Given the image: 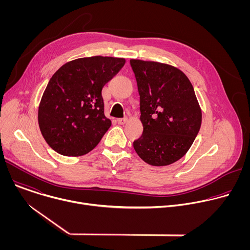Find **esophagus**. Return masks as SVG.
Listing matches in <instances>:
<instances>
[{"instance_id": "34e87169", "label": "esophagus", "mask_w": 250, "mask_h": 250, "mask_svg": "<svg viewBox=\"0 0 250 250\" xmlns=\"http://www.w3.org/2000/svg\"><path fill=\"white\" fill-rule=\"evenodd\" d=\"M117 122H118V124H119V125H125V124L127 122V119H126V118H124V119H118V120H117Z\"/></svg>"}]
</instances>
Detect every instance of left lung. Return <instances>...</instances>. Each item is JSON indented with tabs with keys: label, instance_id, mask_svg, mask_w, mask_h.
Returning <instances> with one entry per match:
<instances>
[{
	"label": "left lung",
	"instance_id": "8db88e82",
	"mask_svg": "<svg viewBox=\"0 0 250 250\" xmlns=\"http://www.w3.org/2000/svg\"><path fill=\"white\" fill-rule=\"evenodd\" d=\"M140 99L142 135L133 141L137 155L152 166L182 158L200 130L202 111L193 85L178 68L130 59Z\"/></svg>",
	"mask_w": 250,
	"mask_h": 250
}]
</instances>
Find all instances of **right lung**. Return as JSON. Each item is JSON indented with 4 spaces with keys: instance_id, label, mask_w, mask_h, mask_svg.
<instances>
[{
    "instance_id": "1",
    "label": "right lung",
    "mask_w": 250,
    "mask_h": 250,
    "mask_svg": "<svg viewBox=\"0 0 250 250\" xmlns=\"http://www.w3.org/2000/svg\"><path fill=\"white\" fill-rule=\"evenodd\" d=\"M125 63V58L84 57L53 74L39 108L42 134L53 150L81 156L97 146L112 125L104 114L102 89Z\"/></svg>"
}]
</instances>
